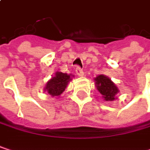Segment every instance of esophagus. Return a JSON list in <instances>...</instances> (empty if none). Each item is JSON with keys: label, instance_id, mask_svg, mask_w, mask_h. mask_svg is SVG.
<instances>
[{"label": "esophagus", "instance_id": "obj_1", "mask_svg": "<svg viewBox=\"0 0 150 150\" xmlns=\"http://www.w3.org/2000/svg\"><path fill=\"white\" fill-rule=\"evenodd\" d=\"M75 73H76V75H78V76H82V75H84V72H83L79 67H76V69H75Z\"/></svg>", "mask_w": 150, "mask_h": 150}]
</instances>
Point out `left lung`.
I'll return each instance as SVG.
<instances>
[{
  "instance_id": "1",
  "label": "left lung",
  "mask_w": 150,
  "mask_h": 150,
  "mask_svg": "<svg viewBox=\"0 0 150 150\" xmlns=\"http://www.w3.org/2000/svg\"><path fill=\"white\" fill-rule=\"evenodd\" d=\"M96 86L97 90L103 95L105 101H114L116 97V94L119 92L115 84L104 75H100L95 78Z\"/></svg>"
}]
</instances>
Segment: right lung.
<instances>
[{
    "label": "right lung",
    "mask_w": 150,
    "mask_h": 150,
    "mask_svg": "<svg viewBox=\"0 0 150 150\" xmlns=\"http://www.w3.org/2000/svg\"><path fill=\"white\" fill-rule=\"evenodd\" d=\"M71 81V75L64 74L62 72H56L55 75L52 77L46 84L44 90L51 96H60V95L65 90L67 85Z\"/></svg>",
    "instance_id": "add662e5"
}]
</instances>
